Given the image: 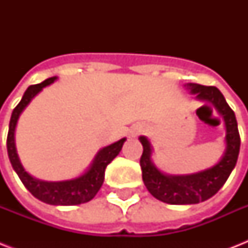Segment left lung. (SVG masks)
<instances>
[{
  "instance_id": "1",
  "label": "left lung",
  "mask_w": 248,
  "mask_h": 248,
  "mask_svg": "<svg viewBox=\"0 0 248 248\" xmlns=\"http://www.w3.org/2000/svg\"><path fill=\"white\" fill-rule=\"evenodd\" d=\"M197 99L203 100L215 107L224 118L227 128V149L223 158L210 169L190 173V175H166L159 171L152 162V147L145 136H140L143 144V155L140 158V167L143 172V181L152 196L170 204H194L211 198L225 184L228 177L234 169L239 155L241 138L234 112L228 105L225 97L215 86H203L198 83H188Z\"/></svg>"
}]
</instances>
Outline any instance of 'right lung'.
<instances>
[{"label": "right lung", "instance_id": "add662e5", "mask_svg": "<svg viewBox=\"0 0 248 248\" xmlns=\"http://www.w3.org/2000/svg\"><path fill=\"white\" fill-rule=\"evenodd\" d=\"M55 79L56 77H51V78L45 79L44 82L29 86L27 89L21 97L20 103L15 107L13 114H11L9 134H7V153H9L11 166L17 173V176L20 177L21 183L37 200L42 201L45 203L55 204V206H73V204L89 202L96 196V193L99 192V189L101 188L103 181H104L107 166L120 153L126 139L124 138V139L100 149L95 155L89 170L76 179L65 181H44L31 176L21 166L20 159L17 157L16 148H15V127H16L17 120L25 107L31 103V100L40 93L41 90L46 86L51 85Z\"/></svg>", "mask_w": 248, "mask_h": 248}]
</instances>
